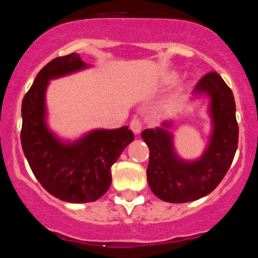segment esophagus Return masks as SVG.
I'll use <instances>...</instances> for the list:
<instances>
[{
  "label": "esophagus",
  "mask_w": 258,
  "mask_h": 258,
  "mask_svg": "<svg viewBox=\"0 0 258 258\" xmlns=\"http://www.w3.org/2000/svg\"><path fill=\"white\" fill-rule=\"evenodd\" d=\"M130 127H131L132 132H134L135 135H140L141 131H142L143 124L138 118H134V120L131 121V123H130Z\"/></svg>",
  "instance_id": "esophagus-1"
}]
</instances>
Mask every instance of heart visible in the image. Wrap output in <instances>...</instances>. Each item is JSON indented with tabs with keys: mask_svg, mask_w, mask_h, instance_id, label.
<instances>
[{
	"mask_svg": "<svg viewBox=\"0 0 258 258\" xmlns=\"http://www.w3.org/2000/svg\"><path fill=\"white\" fill-rule=\"evenodd\" d=\"M177 79H179V73H177L176 71H170V72H168L163 78H161V86H171V84H174ZM179 100L180 95H175V97L166 100L165 103L161 105V111L169 112L171 111V110H174L177 104H179Z\"/></svg>",
	"mask_w": 258,
	"mask_h": 258,
	"instance_id": "1",
	"label": "heart"
}]
</instances>
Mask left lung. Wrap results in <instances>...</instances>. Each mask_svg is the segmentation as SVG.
Listing matches in <instances>:
<instances>
[{
  "label": "left lung",
  "instance_id": "left-lung-1",
  "mask_svg": "<svg viewBox=\"0 0 258 258\" xmlns=\"http://www.w3.org/2000/svg\"><path fill=\"white\" fill-rule=\"evenodd\" d=\"M203 97L209 101L212 127L207 147L197 159L186 160L177 154L174 135L169 131L172 118L142 132L149 148L148 185L153 194L165 202L186 203L207 196L233 163L239 140L233 92L217 72H211L195 87L192 100Z\"/></svg>",
  "mask_w": 258,
  "mask_h": 258
}]
</instances>
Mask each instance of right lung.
<instances>
[{
  "label": "right lung",
  "mask_w": 258,
  "mask_h": 258,
  "mask_svg": "<svg viewBox=\"0 0 258 258\" xmlns=\"http://www.w3.org/2000/svg\"><path fill=\"white\" fill-rule=\"evenodd\" d=\"M79 53L56 57L41 69L22 103L21 142L33 174L49 194L70 203L94 202L111 185V166L135 140L128 126L97 128L75 141L58 137L47 123L50 81L89 69Z\"/></svg>",
  "instance_id": "obj_1"
}]
</instances>
